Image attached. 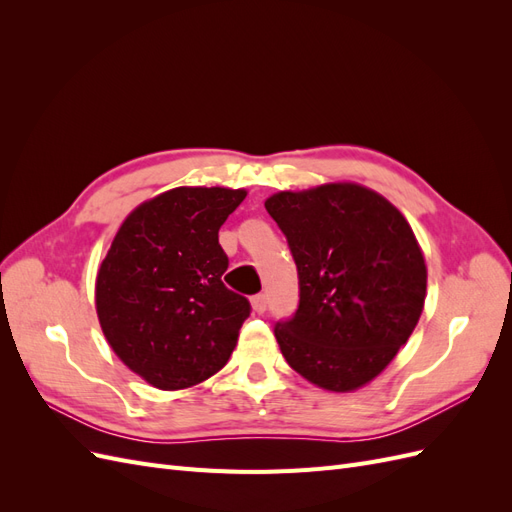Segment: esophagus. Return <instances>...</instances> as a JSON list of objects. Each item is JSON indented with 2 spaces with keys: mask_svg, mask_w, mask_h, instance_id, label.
<instances>
[{
  "mask_svg": "<svg viewBox=\"0 0 512 512\" xmlns=\"http://www.w3.org/2000/svg\"><path fill=\"white\" fill-rule=\"evenodd\" d=\"M252 309L256 314H265V309H267L265 294H256V297H252Z\"/></svg>",
  "mask_w": 512,
  "mask_h": 512,
  "instance_id": "obj_1",
  "label": "esophagus"
}]
</instances>
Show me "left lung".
Masks as SVG:
<instances>
[{
    "mask_svg": "<svg viewBox=\"0 0 512 512\" xmlns=\"http://www.w3.org/2000/svg\"><path fill=\"white\" fill-rule=\"evenodd\" d=\"M299 271V309L277 322L288 365L331 393L378 378L408 342L427 297L412 226L361 183H322L265 200Z\"/></svg>",
    "mask_w": 512,
    "mask_h": 512,
    "instance_id": "8db88e82",
    "label": "left lung"
}]
</instances>
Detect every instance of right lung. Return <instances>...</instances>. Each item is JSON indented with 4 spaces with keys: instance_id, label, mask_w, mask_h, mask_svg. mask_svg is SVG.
Masks as SVG:
<instances>
[{
    "instance_id": "1",
    "label": "right lung",
    "mask_w": 512,
    "mask_h": 512,
    "mask_svg": "<svg viewBox=\"0 0 512 512\" xmlns=\"http://www.w3.org/2000/svg\"><path fill=\"white\" fill-rule=\"evenodd\" d=\"M243 188L166 190L128 213L96 275V312L121 363L160 391L228 363L250 303L224 286L218 232Z\"/></svg>"
}]
</instances>
